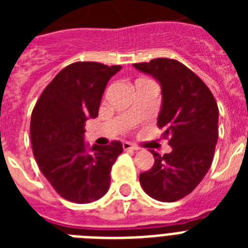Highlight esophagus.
Instances as JSON below:
<instances>
[{
  "instance_id": "34e87169",
  "label": "esophagus",
  "mask_w": 248,
  "mask_h": 248,
  "mask_svg": "<svg viewBox=\"0 0 248 248\" xmlns=\"http://www.w3.org/2000/svg\"><path fill=\"white\" fill-rule=\"evenodd\" d=\"M122 148H124V151H138V147L132 145V144L128 143V141L122 143Z\"/></svg>"
}]
</instances>
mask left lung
<instances>
[{
    "mask_svg": "<svg viewBox=\"0 0 248 248\" xmlns=\"http://www.w3.org/2000/svg\"><path fill=\"white\" fill-rule=\"evenodd\" d=\"M134 67L161 83L162 109L157 126L172 147L163 155L152 151L155 165L140 173V184L152 198L175 202L193 192L211 166L219 108L206 83L177 60L157 58Z\"/></svg>",
    "mask_w": 248,
    "mask_h": 248,
    "instance_id": "8db88e82",
    "label": "left lung"
}]
</instances>
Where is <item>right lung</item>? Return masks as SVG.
Instances as JSON below:
<instances>
[{
    "label": "right lung",
    "instance_id": "obj_1",
    "mask_svg": "<svg viewBox=\"0 0 248 248\" xmlns=\"http://www.w3.org/2000/svg\"><path fill=\"white\" fill-rule=\"evenodd\" d=\"M121 65L96 62L69 64L46 86L31 118V143L41 172L56 193L76 203H90L108 192L110 170L124 152L121 141L83 143L87 118L99 113L101 96Z\"/></svg>",
    "mask_w": 248,
    "mask_h": 248
}]
</instances>
